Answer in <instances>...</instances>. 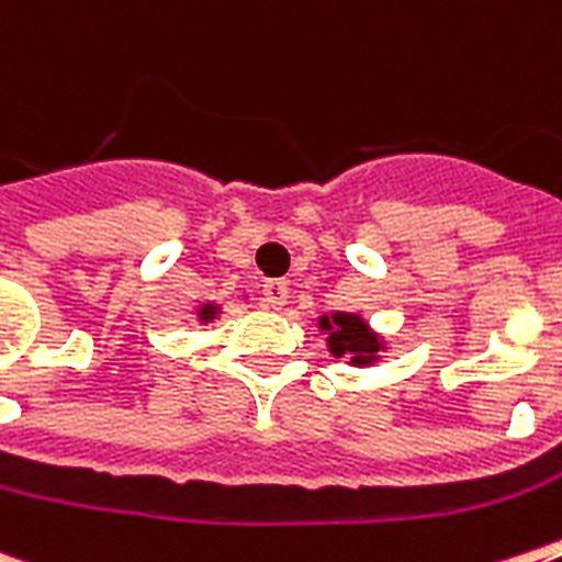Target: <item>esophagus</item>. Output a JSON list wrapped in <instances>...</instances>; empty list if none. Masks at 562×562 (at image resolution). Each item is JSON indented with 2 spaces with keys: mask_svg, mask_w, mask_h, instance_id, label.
I'll use <instances>...</instances> for the list:
<instances>
[{
  "mask_svg": "<svg viewBox=\"0 0 562 562\" xmlns=\"http://www.w3.org/2000/svg\"><path fill=\"white\" fill-rule=\"evenodd\" d=\"M266 300L271 308H285L289 305V282L285 280H268L266 282Z\"/></svg>",
  "mask_w": 562,
  "mask_h": 562,
  "instance_id": "esophagus-1",
  "label": "esophagus"
}]
</instances>
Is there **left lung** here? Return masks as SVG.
I'll use <instances>...</instances> for the list:
<instances>
[{
  "mask_svg": "<svg viewBox=\"0 0 562 562\" xmlns=\"http://www.w3.org/2000/svg\"><path fill=\"white\" fill-rule=\"evenodd\" d=\"M317 328L325 334V346L334 357H346L353 369H371L389 351V339L371 328L362 314L353 311H331L317 317Z\"/></svg>",
  "mask_w": 562,
  "mask_h": 562,
  "instance_id": "8db88e82",
  "label": "left lung"
}]
</instances>
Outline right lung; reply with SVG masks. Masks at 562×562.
I'll return each instance as SVG.
<instances>
[{
    "instance_id": "obj_1",
    "label": "right lung",
    "mask_w": 562,
    "mask_h": 562,
    "mask_svg": "<svg viewBox=\"0 0 562 562\" xmlns=\"http://www.w3.org/2000/svg\"><path fill=\"white\" fill-rule=\"evenodd\" d=\"M220 314H223V305L211 303V300H209V303H200L196 308H191V317L196 319L200 325L216 323V319H220Z\"/></svg>"
}]
</instances>
